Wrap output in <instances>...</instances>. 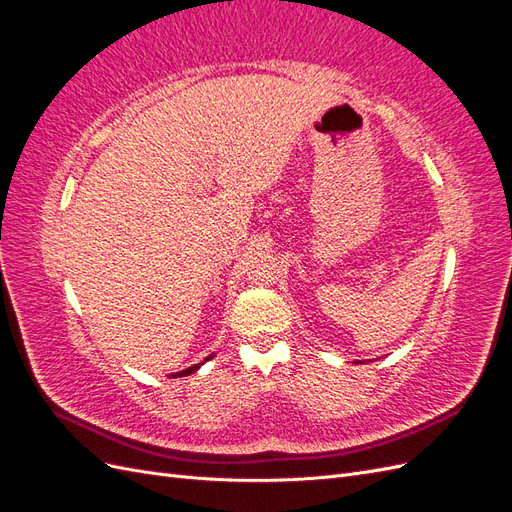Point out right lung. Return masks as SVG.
Returning <instances> with one entry per match:
<instances>
[{
    "mask_svg": "<svg viewBox=\"0 0 512 512\" xmlns=\"http://www.w3.org/2000/svg\"><path fill=\"white\" fill-rule=\"evenodd\" d=\"M215 356V352H211L205 361H209V359H213ZM200 365H205V363H198V365H192V367H188V369H183V371H177V374H173V378H181V376H190V374H194L196 369H200Z\"/></svg>",
    "mask_w": 512,
    "mask_h": 512,
    "instance_id": "1",
    "label": "right lung"
}]
</instances>
